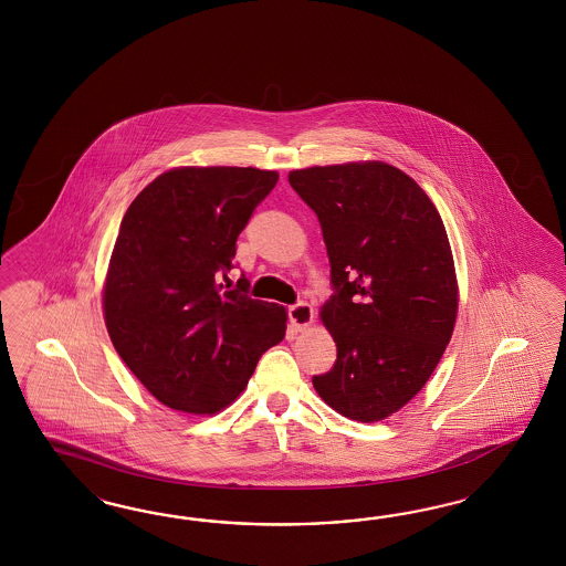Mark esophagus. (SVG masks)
I'll list each match as a JSON object with an SVG mask.
<instances>
[{"instance_id": "34e87169", "label": "esophagus", "mask_w": 566, "mask_h": 566, "mask_svg": "<svg viewBox=\"0 0 566 566\" xmlns=\"http://www.w3.org/2000/svg\"><path fill=\"white\" fill-rule=\"evenodd\" d=\"M289 317H291V324L294 329L303 332L313 324V308L307 303H298V305H292L289 308Z\"/></svg>"}]
</instances>
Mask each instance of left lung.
Here are the masks:
<instances>
[{
  "label": "left lung",
  "mask_w": 566,
  "mask_h": 566,
  "mask_svg": "<svg viewBox=\"0 0 566 566\" xmlns=\"http://www.w3.org/2000/svg\"><path fill=\"white\" fill-rule=\"evenodd\" d=\"M319 218L336 294L319 308L338 357L313 388L343 417L376 423L421 392L459 313L444 222L426 190L386 161L289 174Z\"/></svg>",
  "instance_id": "obj_1"
}]
</instances>
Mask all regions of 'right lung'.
Returning <instances> with one entry per match:
<instances>
[{"label": "right lung", "mask_w": 566, "mask_h": 566, "mask_svg": "<svg viewBox=\"0 0 566 566\" xmlns=\"http://www.w3.org/2000/svg\"><path fill=\"white\" fill-rule=\"evenodd\" d=\"M277 171L180 166L140 190L122 218L103 280V319L128 369L166 407L216 415L282 343L289 313L222 291L237 239Z\"/></svg>", "instance_id": "obj_1"}]
</instances>
